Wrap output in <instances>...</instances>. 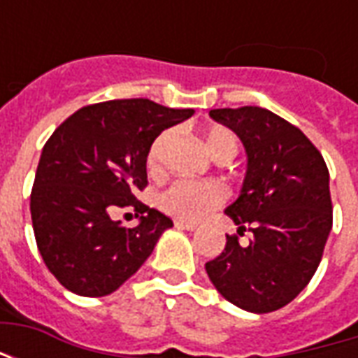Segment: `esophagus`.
<instances>
[{"mask_svg":"<svg viewBox=\"0 0 358 358\" xmlns=\"http://www.w3.org/2000/svg\"><path fill=\"white\" fill-rule=\"evenodd\" d=\"M176 226H178V228H184V230H187V232H194V230H197V224H195V222H186V220H176Z\"/></svg>","mask_w":358,"mask_h":358,"instance_id":"1","label":"esophagus"}]
</instances>
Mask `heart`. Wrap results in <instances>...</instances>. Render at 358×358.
Masks as SVG:
<instances>
[{
  "label": "heart",
  "instance_id": "b5f03b06",
  "mask_svg": "<svg viewBox=\"0 0 358 358\" xmlns=\"http://www.w3.org/2000/svg\"><path fill=\"white\" fill-rule=\"evenodd\" d=\"M171 141V132L161 134L149 149L148 164L151 171H159L161 166V153ZM205 143L209 153L215 159H230L232 161L238 153V140L232 130L228 128H213L205 136ZM224 201V192L217 184L207 182H192V180H176L171 186L159 194V205L164 213L184 220H199L209 210L218 207Z\"/></svg>",
  "mask_w": 358,
  "mask_h": 358
}]
</instances>
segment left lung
<instances>
[{"label": "left lung", "instance_id": "8db88e82", "mask_svg": "<svg viewBox=\"0 0 358 358\" xmlns=\"http://www.w3.org/2000/svg\"><path fill=\"white\" fill-rule=\"evenodd\" d=\"M238 134L248 164L238 199L224 213L249 245L226 236L205 264L217 292L236 307L264 315L285 307L315 276L331 232L330 174L299 128L263 107L213 109Z\"/></svg>", "mask_w": 358, "mask_h": 358}]
</instances>
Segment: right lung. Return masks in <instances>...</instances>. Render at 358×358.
I'll return each instance as SVG.
<instances>
[{"label":"right lung","mask_w":358,"mask_h":358,"mask_svg":"<svg viewBox=\"0 0 358 358\" xmlns=\"http://www.w3.org/2000/svg\"><path fill=\"white\" fill-rule=\"evenodd\" d=\"M194 109H171L149 99H115L82 107L43 145L30 195L40 255L59 284L82 297L117 292L153 253L172 220L141 209L126 228L117 207L138 209L134 192L148 184V155L159 134Z\"/></svg>","instance_id":"add662e5"}]
</instances>
